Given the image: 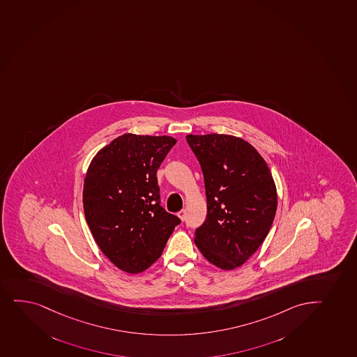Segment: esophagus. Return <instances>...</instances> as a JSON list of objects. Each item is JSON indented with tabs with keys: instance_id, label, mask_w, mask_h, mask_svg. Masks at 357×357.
<instances>
[{
	"instance_id": "esophagus-1",
	"label": "esophagus",
	"mask_w": 357,
	"mask_h": 357,
	"mask_svg": "<svg viewBox=\"0 0 357 357\" xmlns=\"http://www.w3.org/2000/svg\"><path fill=\"white\" fill-rule=\"evenodd\" d=\"M178 217H179V218H181V220H184L185 217H186V211H185V210H181V211H179V213H178Z\"/></svg>"
}]
</instances>
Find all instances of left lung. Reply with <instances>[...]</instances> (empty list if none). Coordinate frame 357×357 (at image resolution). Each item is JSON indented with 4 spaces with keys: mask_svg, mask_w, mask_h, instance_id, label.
I'll return each instance as SVG.
<instances>
[{
    "mask_svg": "<svg viewBox=\"0 0 357 357\" xmlns=\"http://www.w3.org/2000/svg\"><path fill=\"white\" fill-rule=\"evenodd\" d=\"M204 176L208 215L195 243L206 260L237 268L262 245L278 206L277 186L260 153L227 134L186 135Z\"/></svg>",
    "mask_w": 357,
    "mask_h": 357,
    "instance_id": "1",
    "label": "left lung"
}]
</instances>
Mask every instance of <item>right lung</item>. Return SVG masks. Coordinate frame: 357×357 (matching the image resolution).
Segmentation results:
<instances>
[{
  "instance_id": "1",
  "label": "right lung",
  "mask_w": 357,
  "mask_h": 357,
  "mask_svg": "<svg viewBox=\"0 0 357 357\" xmlns=\"http://www.w3.org/2000/svg\"><path fill=\"white\" fill-rule=\"evenodd\" d=\"M174 137L123 134L89 165L83 206L102 252L123 272L137 274L162 254L181 220L160 206L156 171Z\"/></svg>"
}]
</instances>
